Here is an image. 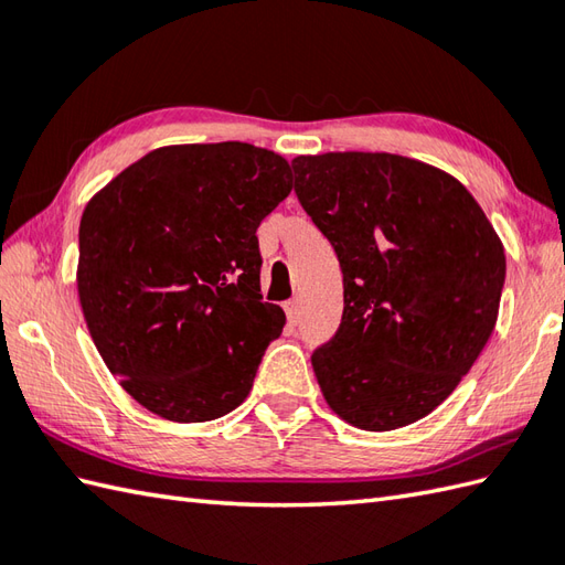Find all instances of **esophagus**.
Returning <instances> with one entry per match:
<instances>
[{
    "label": "esophagus",
    "mask_w": 565,
    "mask_h": 565,
    "mask_svg": "<svg viewBox=\"0 0 565 565\" xmlns=\"http://www.w3.org/2000/svg\"><path fill=\"white\" fill-rule=\"evenodd\" d=\"M284 310H286V318H289L291 326H296V322L301 320V306H298L296 298H294V301L286 303V306H284Z\"/></svg>",
    "instance_id": "obj_1"
}]
</instances>
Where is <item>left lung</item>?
Listing matches in <instances>:
<instances>
[{
  "label": "left lung",
  "instance_id": "left-lung-1",
  "mask_svg": "<svg viewBox=\"0 0 565 565\" xmlns=\"http://www.w3.org/2000/svg\"><path fill=\"white\" fill-rule=\"evenodd\" d=\"M294 191L340 259L344 310L310 356L328 405L369 431L429 415L495 328L505 249L466 186L388 152L296 158Z\"/></svg>",
  "mask_w": 565,
  "mask_h": 565
}]
</instances>
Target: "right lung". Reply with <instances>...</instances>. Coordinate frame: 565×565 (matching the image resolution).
I'll list each match as a JSON object with an SVG mask.
<instances>
[{
	"mask_svg": "<svg viewBox=\"0 0 565 565\" xmlns=\"http://www.w3.org/2000/svg\"><path fill=\"white\" fill-rule=\"evenodd\" d=\"M289 162L247 142L174 146L130 164L84 209L77 289L121 386L174 423L247 398L286 316L259 294L257 227Z\"/></svg>",
	"mask_w": 565,
	"mask_h": 565,
	"instance_id": "obj_1",
	"label": "right lung"
}]
</instances>
